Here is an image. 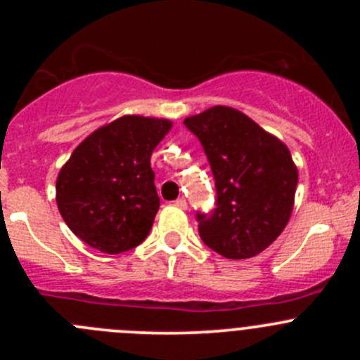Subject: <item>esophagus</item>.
<instances>
[{
    "mask_svg": "<svg viewBox=\"0 0 360 360\" xmlns=\"http://www.w3.org/2000/svg\"><path fill=\"white\" fill-rule=\"evenodd\" d=\"M174 205L179 207V209H188V203H186V200H184V198H177V200L174 202Z\"/></svg>",
    "mask_w": 360,
    "mask_h": 360,
    "instance_id": "1",
    "label": "esophagus"
}]
</instances>
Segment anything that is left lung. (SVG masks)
<instances>
[{"instance_id":"8db88e82","label":"left lung","mask_w":360,"mask_h":360,"mask_svg":"<svg viewBox=\"0 0 360 360\" xmlns=\"http://www.w3.org/2000/svg\"><path fill=\"white\" fill-rule=\"evenodd\" d=\"M216 181V209L197 212L207 248L228 259L263 252L291 217L297 169L288 146L244 112L214 106L184 120Z\"/></svg>"}]
</instances>
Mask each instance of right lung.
I'll return each instance as SVG.
<instances>
[{
	"instance_id": "add662e5",
	"label": "right lung",
	"mask_w": 360,
	"mask_h": 360,
	"mask_svg": "<svg viewBox=\"0 0 360 360\" xmlns=\"http://www.w3.org/2000/svg\"><path fill=\"white\" fill-rule=\"evenodd\" d=\"M170 127L169 120L127 115L78 144L56 186L60 216L76 237L106 254L148 237L160 207L150 160Z\"/></svg>"
}]
</instances>
